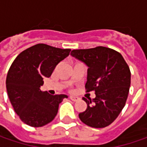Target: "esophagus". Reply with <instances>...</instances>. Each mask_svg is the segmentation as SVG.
<instances>
[{"mask_svg":"<svg viewBox=\"0 0 147 147\" xmlns=\"http://www.w3.org/2000/svg\"><path fill=\"white\" fill-rule=\"evenodd\" d=\"M71 100H73V101H76L77 100H78V98L77 97H76V96H70L69 97Z\"/></svg>","mask_w":147,"mask_h":147,"instance_id":"1","label":"esophagus"}]
</instances>
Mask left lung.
<instances>
[{"label":"left lung","mask_w":147,"mask_h":147,"mask_svg":"<svg viewBox=\"0 0 147 147\" xmlns=\"http://www.w3.org/2000/svg\"><path fill=\"white\" fill-rule=\"evenodd\" d=\"M71 55L84 62L88 69L85 88L96 97L87 100L88 107L79 118L92 128H105L112 123L124 107L131 82L129 67L122 54L111 48L96 47L72 50Z\"/></svg>","instance_id":"1"}]
</instances>
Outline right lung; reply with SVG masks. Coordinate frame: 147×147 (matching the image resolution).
<instances>
[{
    "instance_id": "right-lung-1",
    "label": "right lung",
    "mask_w": 147,
    "mask_h": 147,
    "mask_svg": "<svg viewBox=\"0 0 147 147\" xmlns=\"http://www.w3.org/2000/svg\"><path fill=\"white\" fill-rule=\"evenodd\" d=\"M70 52L39 43L20 53L13 62L7 76V91L15 112L25 124L38 128L49 123L56 117L59 105L68 97L51 95L40 88L43 78L51 76Z\"/></svg>"
}]
</instances>
